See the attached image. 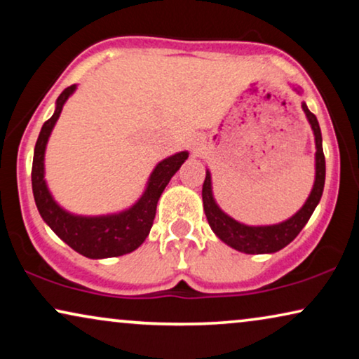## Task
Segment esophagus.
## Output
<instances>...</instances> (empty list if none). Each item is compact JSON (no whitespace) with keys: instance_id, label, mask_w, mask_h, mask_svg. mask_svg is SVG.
Segmentation results:
<instances>
[{"instance_id":"obj_1","label":"esophagus","mask_w":359,"mask_h":359,"mask_svg":"<svg viewBox=\"0 0 359 359\" xmlns=\"http://www.w3.org/2000/svg\"><path fill=\"white\" fill-rule=\"evenodd\" d=\"M199 145V139H194L193 140V147H198Z\"/></svg>"}]
</instances>
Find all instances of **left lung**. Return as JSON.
I'll return each mask as SVG.
<instances>
[{
  "label": "left lung",
  "instance_id": "obj_1",
  "mask_svg": "<svg viewBox=\"0 0 359 359\" xmlns=\"http://www.w3.org/2000/svg\"><path fill=\"white\" fill-rule=\"evenodd\" d=\"M297 93H301L296 90ZM302 109L313 130L316 137V181L313 188L309 194L306 204L297 210L292 217L284 220L281 224L274 225H245L230 217L222 209L215 204L212 196V181H210L209 170L205 171V180L203 184V204L208 222L212 232L227 243L229 247L242 253L248 255H262V253H274L286 247L297 237L304 225L309 222L317 204L320 203L323 184H325V156L322 149V132L318 126L317 117L309 111L306 102H302Z\"/></svg>",
  "mask_w": 359,
  "mask_h": 359
}]
</instances>
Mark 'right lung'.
<instances>
[{"mask_svg": "<svg viewBox=\"0 0 359 359\" xmlns=\"http://www.w3.org/2000/svg\"><path fill=\"white\" fill-rule=\"evenodd\" d=\"M75 90L76 85H72L62 91V95L57 97L55 112L50 119L43 122L41 134H39L32 160L34 199H36V205L43 222L75 252L93 259L121 257V255L134 252L144 243L147 235L150 233L151 225H154L156 203H158L161 193L189 154L180 151V154L161 160L151 171L142 198L132 208L122 210L119 214L85 217V215L67 212L53 201L46 180H43V155H46L48 137L52 134L57 119L60 117L63 104Z\"/></svg>", "mask_w": 359, "mask_h": 359, "instance_id": "add662e5", "label": "right lung"}]
</instances>
